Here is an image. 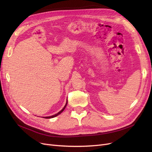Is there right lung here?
I'll list each match as a JSON object with an SVG mask.
<instances>
[{
  "label": "right lung",
  "mask_w": 152,
  "mask_h": 152,
  "mask_svg": "<svg viewBox=\"0 0 152 152\" xmlns=\"http://www.w3.org/2000/svg\"><path fill=\"white\" fill-rule=\"evenodd\" d=\"M67 103H68V101L66 102V105H65V106L63 107V108L60 111H59V112L58 113H57V114H55V115H52V116H47V117H44V118H47V119H49V118H54V117H55V116H58V115H60L61 113H62L63 112V111L65 109V108H66V105H67Z\"/></svg>",
  "instance_id": "add662e5"
}]
</instances>
